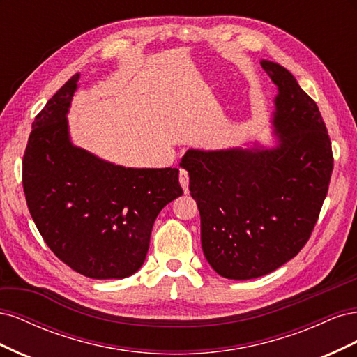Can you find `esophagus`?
<instances>
[{
  "label": "esophagus",
  "mask_w": 357,
  "mask_h": 357,
  "mask_svg": "<svg viewBox=\"0 0 357 357\" xmlns=\"http://www.w3.org/2000/svg\"><path fill=\"white\" fill-rule=\"evenodd\" d=\"M178 181L185 190V193L189 192V172L186 169H180V174H178Z\"/></svg>",
  "instance_id": "esophagus-1"
}]
</instances>
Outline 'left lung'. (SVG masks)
I'll use <instances>...</instances> for the list:
<instances>
[{"instance_id": "8db88e82", "label": "left lung", "mask_w": 357, "mask_h": 357, "mask_svg": "<svg viewBox=\"0 0 357 357\" xmlns=\"http://www.w3.org/2000/svg\"><path fill=\"white\" fill-rule=\"evenodd\" d=\"M278 88L274 149L188 150L181 167L201 215L211 268L231 280L273 273L310 240L329 189L332 144L314 100L284 67L262 61Z\"/></svg>"}]
</instances>
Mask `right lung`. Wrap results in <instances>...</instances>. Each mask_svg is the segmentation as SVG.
<instances>
[{
    "label": "right lung",
    "mask_w": 357,
    "mask_h": 357,
    "mask_svg": "<svg viewBox=\"0 0 357 357\" xmlns=\"http://www.w3.org/2000/svg\"><path fill=\"white\" fill-rule=\"evenodd\" d=\"M80 74L32 123L22 160L31 218L58 259L84 277L132 275L159 211L183 195L177 168H125L70 142L67 113Z\"/></svg>",
    "instance_id": "obj_1"
}]
</instances>
